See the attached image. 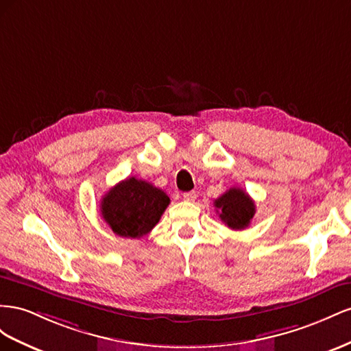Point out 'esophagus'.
Listing matches in <instances>:
<instances>
[{
  "label": "esophagus",
  "instance_id": "esophagus-1",
  "mask_svg": "<svg viewBox=\"0 0 351 351\" xmlns=\"http://www.w3.org/2000/svg\"><path fill=\"white\" fill-rule=\"evenodd\" d=\"M182 197H184L185 202H194V199L197 198V194L194 191H188V193H184Z\"/></svg>",
  "mask_w": 351,
  "mask_h": 351
}]
</instances>
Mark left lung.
<instances>
[{"label":"left lung","instance_id":"8db88e82","mask_svg":"<svg viewBox=\"0 0 351 351\" xmlns=\"http://www.w3.org/2000/svg\"><path fill=\"white\" fill-rule=\"evenodd\" d=\"M215 207L222 222L235 231L245 229L256 213L254 202L241 188H229L215 199Z\"/></svg>","mask_w":351,"mask_h":351}]
</instances>
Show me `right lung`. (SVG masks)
<instances>
[{"label": "right lung", "mask_w": 351, "mask_h": 351, "mask_svg": "<svg viewBox=\"0 0 351 351\" xmlns=\"http://www.w3.org/2000/svg\"><path fill=\"white\" fill-rule=\"evenodd\" d=\"M169 203L162 189L132 176L107 191L101 215L116 235L141 238L158 223Z\"/></svg>", "instance_id": "add662e5"}]
</instances>
